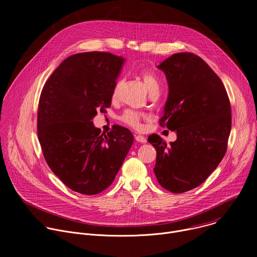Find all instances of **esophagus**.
<instances>
[{"label":"esophagus","mask_w":257,"mask_h":257,"mask_svg":"<svg viewBox=\"0 0 257 257\" xmlns=\"http://www.w3.org/2000/svg\"><path fill=\"white\" fill-rule=\"evenodd\" d=\"M135 139H136V141H138V142H141V143H144V142H146V138L144 137V136H142V135H135Z\"/></svg>","instance_id":"esophagus-1"}]
</instances>
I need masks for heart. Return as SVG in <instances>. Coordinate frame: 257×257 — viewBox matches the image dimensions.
<instances>
[{
	"label": "heart",
	"instance_id": "1",
	"mask_svg": "<svg viewBox=\"0 0 257 257\" xmlns=\"http://www.w3.org/2000/svg\"><path fill=\"white\" fill-rule=\"evenodd\" d=\"M141 77L143 79V82L148 88V90L150 91L151 94L154 93H159L160 88H161V82L159 77L155 74L154 72L151 71H142L141 72ZM122 84V80L118 79L112 89V93L111 96L113 99H116L119 95V90ZM143 114H141L140 112L134 111V109H126V111L121 115L120 119L121 121H123L125 124L133 127V128H140L141 127V120L143 118Z\"/></svg>",
	"mask_w": 257,
	"mask_h": 257
}]
</instances>
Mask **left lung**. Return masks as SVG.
Segmentation results:
<instances>
[{
  "label": "left lung",
  "mask_w": 257,
  "mask_h": 257,
  "mask_svg": "<svg viewBox=\"0 0 257 257\" xmlns=\"http://www.w3.org/2000/svg\"><path fill=\"white\" fill-rule=\"evenodd\" d=\"M158 68L169 83L160 125L176 131L177 139L167 144L149 136L157 151L154 172L163 188L183 193L199 186L225 157L231 104L222 80L197 55L174 54Z\"/></svg>",
  "instance_id": "left-lung-1"
}]
</instances>
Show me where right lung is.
<instances>
[{
  "label": "right lung",
  "mask_w": 257,
  "mask_h": 257,
  "mask_svg": "<svg viewBox=\"0 0 257 257\" xmlns=\"http://www.w3.org/2000/svg\"><path fill=\"white\" fill-rule=\"evenodd\" d=\"M124 59L103 52L64 60L45 83L38 111V137L45 160L71 190L94 195L112 184L134 137L116 126L101 133L97 111L112 103V89Z\"/></svg>",
  "instance_id": "1"
}]
</instances>
